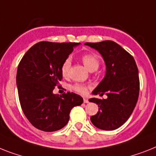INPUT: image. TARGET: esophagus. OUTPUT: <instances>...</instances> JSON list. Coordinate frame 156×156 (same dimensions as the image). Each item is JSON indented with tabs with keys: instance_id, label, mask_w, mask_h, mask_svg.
Listing matches in <instances>:
<instances>
[{
	"instance_id": "1",
	"label": "esophagus",
	"mask_w": 156,
	"mask_h": 156,
	"mask_svg": "<svg viewBox=\"0 0 156 156\" xmlns=\"http://www.w3.org/2000/svg\"><path fill=\"white\" fill-rule=\"evenodd\" d=\"M89 102L88 101V100H87V98H83V103H85V104H87V103Z\"/></svg>"
}]
</instances>
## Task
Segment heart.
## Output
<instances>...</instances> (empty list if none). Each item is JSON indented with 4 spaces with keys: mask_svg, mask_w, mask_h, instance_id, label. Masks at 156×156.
<instances>
[{
    "mask_svg": "<svg viewBox=\"0 0 156 156\" xmlns=\"http://www.w3.org/2000/svg\"><path fill=\"white\" fill-rule=\"evenodd\" d=\"M81 60H82V61H83V64L85 65L86 68L89 71H92H92L96 70L99 68V66H100V60L94 54H84V55L81 56ZM71 64H72V63H71V60L69 58H67L66 60L63 62L62 65H61V69H60L63 76H69ZM71 87H72V89L74 92L81 94V95H85L87 92V90L90 87V86L76 83H74Z\"/></svg>",
    "mask_w": 156,
    "mask_h": 156,
    "instance_id": "b5f03b06",
    "label": "heart"
}]
</instances>
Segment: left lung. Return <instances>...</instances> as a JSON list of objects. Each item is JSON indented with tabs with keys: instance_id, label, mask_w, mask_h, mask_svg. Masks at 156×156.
<instances>
[{
	"instance_id": "8db88e82",
	"label": "left lung",
	"mask_w": 156,
	"mask_h": 156,
	"mask_svg": "<svg viewBox=\"0 0 156 156\" xmlns=\"http://www.w3.org/2000/svg\"><path fill=\"white\" fill-rule=\"evenodd\" d=\"M102 55L106 64V75L92 93L104 94L107 99H90L100 107L91 116L93 125L100 129H117L127 121L136 105L140 93L139 71L133 56L112 41L86 43Z\"/></svg>"
}]
</instances>
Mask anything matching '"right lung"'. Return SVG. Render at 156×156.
Returning a JSON list of instances; mask_svg holds the SVG:
<instances>
[{
	"label": "right lung",
	"instance_id": "obj_1",
	"mask_svg": "<svg viewBox=\"0 0 156 156\" xmlns=\"http://www.w3.org/2000/svg\"><path fill=\"white\" fill-rule=\"evenodd\" d=\"M80 43L41 41L30 48L18 64V96L23 112L37 129L55 132L66 125L73 108L83 98L73 92L55 95L62 80L61 65Z\"/></svg>",
	"mask_w": 156,
	"mask_h": 156
}]
</instances>
